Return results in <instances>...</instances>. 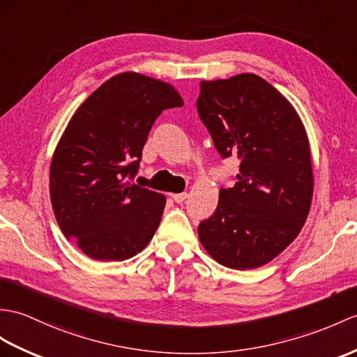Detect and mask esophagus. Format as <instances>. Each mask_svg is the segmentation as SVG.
I'll use <instances>...</instances> for the list:
<instances>
[{
	"label": "esophagus",
	"instance_id": "obj_1",
	"mask_svg": "<svg viewBox=\"0 0 357 357\" xmlns=\"http://www.w3.org/2000/svg\"><path fill=\"white\" fill-rule=\"evenodd\" d=\"M170 196H172V199H173V201H175L176 204H181V202L185 201L188 195H187V193H172Z\"/></svg>",
	"mask_w": 357,
	"mask_h": 357
}]
</instances>
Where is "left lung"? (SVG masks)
<instances>
[{
    "label": "left lung",
    "instance_id": "left-lung-1",
    "mask_svg": "<svg viewBox=\"0 0 357 357\" xmlns=\"http://www.w3.org/2000/svg\"><path fill=\"white\" fill-rule=\"evenodd\" d=\"M197 114L218 152L237 153L233 188L197 228L204 250L231 269H255L283 252L310 211L313 169L307 132L292 103L257 74L202 80Z\"/></svg>",
    "mask_w": 357,
    "mask_h": 357
}]
</instances>
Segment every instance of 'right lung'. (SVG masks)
I'll return each instance as SVG.
<instances>
[{
	"instance_id": "right-lung-1",
	"label": "right lung",
	"mask_w": 357,
	"mask_h": 357,
	"mask_svg": "<svg viewBox=\"0 0 357 357\" xmlns=\"http://www.w3.org/2000/svg\"><path fill=\"white\" fill-rule=\"evenodd\" d=\"M182 105L173 85L126 71L98 86L66 124L50 165V199L63 236L89 259L128 260L152 240L165 196L130 178L156 117Z\"/></svg>"
}]
</instances>
